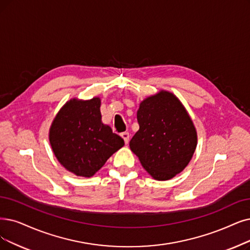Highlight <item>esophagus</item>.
<instances>
[{"mask_svg": "<svg viewBox=\"0 0 250 250\" xmlns=\"http://www.w3.org/2000/svg\"><path fill=\"white\" fill-rule=\"evenodd\" d=\"M121 137L124 139V143L127 145L129 142V133L128 132H123L121 133Z\"/></svg>", "mask_w": 250, "mask_h": 250, "instance_id": "obj_1", "label": "esophagus"}]
</instances>
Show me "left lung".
Returning <instances> with one entry per match:
<instances>
[{"mask_svg":"<svg viewBox=\"0 0 250 250\" xmlns=\"http://www.w3.org/2000/svg\"><path fill=\"white\" fill-rule=\"evenodd\" d=\"M137 122L139 129L129 146L146 172L157 181L181 173L193 158L198 135L176 95L160 90L146 97L139 104Z\"/></svg>","mask_w":250,"mask_h":250,"instance_id":"obj_1","label":"left lung"}]
</instances>
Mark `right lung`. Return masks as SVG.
I'll use <instances>...</instances> for the list:
<instances>
[{
  "mask_svg": "<svg viewBox=\"0 0 250 250\" xmlns=\"http://www.w3.org/2000/svg\"><path fill=\"white\" fill-rule=\"evenodd\" d=\"M102 101L72 98L53 119L49 143L58 162L77 176L91 177L124 146L123 138L104 124Z\"/></svg>",
  "mask_w": 250,
  "mask_h": 250,
  "instance_id": "right-lung-1",
  "label": "right lung"
}]
</instances>
